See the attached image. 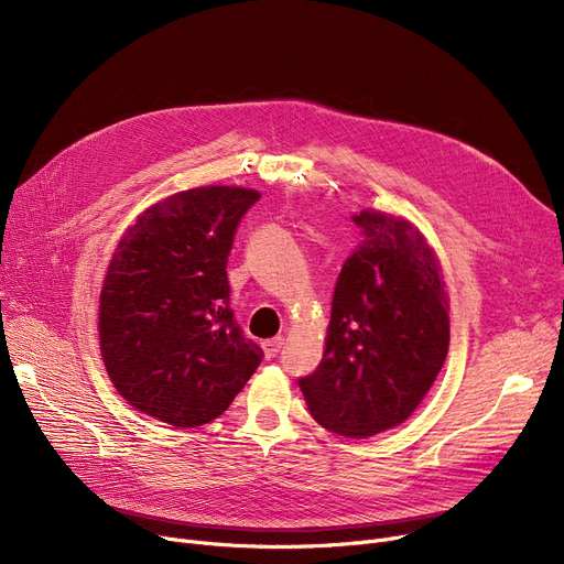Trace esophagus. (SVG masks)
<instances>
[{
	"instance_id": "1",
	"label": "esophagus",
	"mask_w": 564,
	"mask_h": 564,
	"mask_svg": "<svg viewBox=\"0 0 564 564\" xmlns=\"http://www.w3.org/2000/svg\"><path fill=\"white\" fill-rule=\"evenodd\" d=\"M281 347H283V338H281V336H276V338H270V340H264V343H262L264 357H267V359H274L276 354L281 351Z\"/></svg>"
}]
</instances>
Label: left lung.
<instances>
[{
  "mask_svg": "<svg viewBox=\"0 0 564 564\" xmlns=\"http://www.w3.org/2000/svg\"><path fill=\"white\" fill-rule=\"evenodd\" d=\"M361 242L336 281L327 349L300 377L313 419L366 438L404 423L443 368L448 294L423 235L381 213L351 215Z\"/></svg>",
  "mask_w": 564,
  "mask_h": 564,
  "instance_id": "left-lung-1",
  "label": "left lung"
}]
</instances>
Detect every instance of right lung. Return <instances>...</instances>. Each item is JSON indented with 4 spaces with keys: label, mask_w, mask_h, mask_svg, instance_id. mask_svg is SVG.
Here are the masks:
<instances>
[{
    "label": "right lung",
    "mask_w": 564,
    "mask_h": 564,
    "mask_svg": "<svg viewBox=\"0 0 564 564\" xmlns=\"http://www.w3.org/2000/svg\"><path fill=\"white\" fill-rule=\"evenodd\" d=\"M260 198L196 187L128 228L100 294V349L116 391L173 427L215 421L245 389L262 349L230 308L232 237Z\"/></svg>",
    "instance_id": "right-lung-1"
}]
</instances>
